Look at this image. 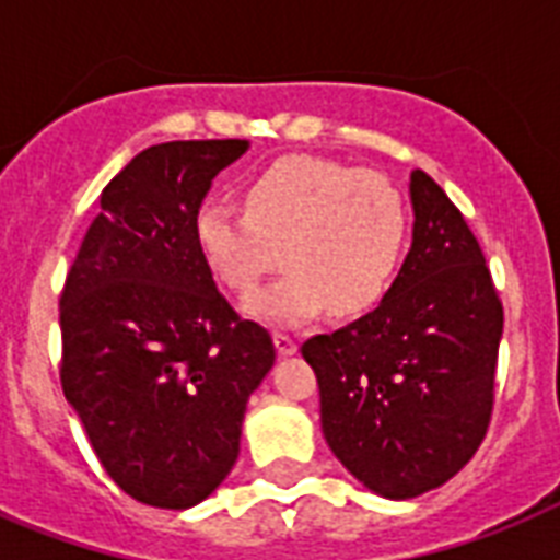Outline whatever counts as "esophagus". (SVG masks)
Listing matches in <instances>:
<instances>
[{
  "instance_id": "esophagus-1",
  "label": "esophagus",
  "mask_w": 560,
  "mask_h": 560,
  "mask_svg": "<svg viewBox=\"0 0 560 560\" xmlns=\"http://www.w3.org/2000/svg\"><path fill=\"white\" fill-rule=\"evenodd\" d=\"M272 340H276V349H279V354H293V351H296V340H293L290 334L276 331L272 334Z\"/></svg>"
}]
</instances>
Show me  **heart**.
I'll use <instances>...</instances> for the list:
<instances>
[{
  "label": "heart",
  "instance_id": "heart-1",
  "mask_svg": "<svg viewBox=\"0 0 560 560\" xmlns=\"http://www.w3.org/2000/svg\"><path fill=\"white\" fill-rule=\"evenodd\" d=\"M241 212L206 202L194 237L211 276L246 296L281 261L290 270L249 299L261 319L299 325L325 307L363 314L386 296L407 246V206L377 171L281 156L241 188Z\"/></svg>",
  "mask_w": 560,
  "mask_h": 560
}]
</instances>
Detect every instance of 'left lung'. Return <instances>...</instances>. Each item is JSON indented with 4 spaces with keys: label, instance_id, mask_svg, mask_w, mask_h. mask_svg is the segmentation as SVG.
<instances>
[{
    "label": "left lung",
    "instance_id": "obj_1",
    "mask_svg": "<svg viewBox=\"0 0 560 560\" xmlns=\"http://www.w3.org/2000/svg\"><path fill=\"white\" fill-rule=\"evenodd\" d=\"M412 249L381 307L302 342L334 456L374 494L407 500L459 474L494 412L503 302L482 246L421 168Z\"/></svg>",
    "mask_w": 560,
    "mask_h": 560
}]
</instances>
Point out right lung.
<instances>
[{
  "label": "right lung",
  "mask_w": 560,
  "mask_h": 560,
  "mask_svg": "<svg viewBox=\"0 0 560 560\" xmlns=\"http://www.w3.org/2000/svg\"><path fill=\"white\" fill-rule=\"evenodd\" d=\"M241 139L165 142L127 162L60 293V386L125 494L188 509L237 459L246 400L272 369L267 328L214 284L194 237Z\"/></svg>",
  "instance_id": "right-lung-1"
}]
</instances>
